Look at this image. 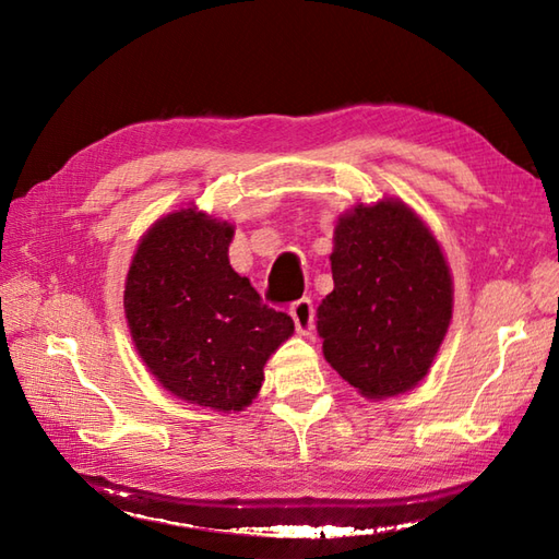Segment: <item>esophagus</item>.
I'll list each match as a JSON object with an SVG mask.
<instances>
[{
	"label": "esophagus",
	"mask_w": 559,
	"mask_h": 559,
	"mask_svg": "<svg viewBox=\"0 0 559 559\" xmlns=\"http://www.w3.org/2000/svg\"><path fill=\"white\" fill-rule=\"evenodd\" d=\"M290 317L295 326H298L300 334H310L312 322H314V307L310 298H300L290 305Z\"/></svg>",
	"instance_id": "esophagus-1"
}]
</instances>
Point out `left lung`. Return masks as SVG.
Returning a JSON list of instances; mask_svg holds the SVG:
<instances>
[{"label":"left lung","mask_w":559,"mask_h":559,"mask_svg":"<svg viewBox=\"0 0 559 559\" xmlns=\"http://www.w3.org/2000/svg\"><path fill=\"white\" fill-rule=\"evenodd\" d=\"M334 240V293L317 307L324 358L362 396L403 394L430 370L451 319L442 249L401 201L358 206Z\"/></svg>","instance_id":"obj_1"}]
</instances>
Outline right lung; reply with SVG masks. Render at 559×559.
Masks as SVG:
<instances>
[{
    "label": "right lung",
    "instance_id": "add662e5",
    "mask_svg": "<svg viewBox=\"0 0 559 559\" xmlns=\"http://www.w3.org/2000/svg\"><path fill=\"white\" fill-rule=\"evenodd\" d=\"M233 225L197 209L170 213L141 240L127 273L124 312L136 350L187 403L242 411L293 319L261 302L228 261Z\"/></svg>",
    "mask_w": 559,
    "mask_h": 559
}]
</instances>
